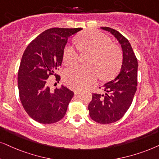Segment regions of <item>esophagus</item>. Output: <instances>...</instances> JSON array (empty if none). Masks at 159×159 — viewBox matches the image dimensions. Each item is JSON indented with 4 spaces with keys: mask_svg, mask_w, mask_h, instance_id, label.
<instances>
[{
    "mask_svg": "<svg viewBox=\"0 0 159 159\" xmlns=\"http://www.w3.org/2000/svg\"><path fill=\"white\" fill-rule=\"evenodd\" d=\"M74 93H75V95H77V94H79L81 93V90H78V89H75L74 90Z\"/></svg>",
    "mask_w": 159,
    "mask_h": 159,
    "instance_id": "34e87169",
    "label": "esophagus"
}]
</instances>
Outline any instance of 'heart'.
<instances>
[{"mask_svg": "<svg viewBox=\"0 0 159 159\" xmlns=\"http://www.w3.org/2000/svg\"><path fill=\"white\" fill-rule=\"evenodd\" d=\"M82 52L92 54L88 62L89 67L68 68L64 73L66 83L73 89L81 90L87 88L97 80L109 79L119 72L122 62V54L119 47L111 40L98 31L84 32L76 39ZM63 59L66 65L71 66L78 61V52L73 46L68 45L64 49Z\"/></svg>", "mask_w": 159, "mask_h": 159, "instance_id": "b5f03b06", "label": "heart"}]
</instances>
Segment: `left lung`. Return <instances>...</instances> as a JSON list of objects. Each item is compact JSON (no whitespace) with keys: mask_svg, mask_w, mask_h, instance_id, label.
I'll return each instance as SVG.
<instances>
[{"mask_svg":"<svg viewBox=\"0 0 159 159\" xmlns=\"http://www.w3.org/2000/svg\"><path fill=\"white\" fill-rule=\"evenodd\" d=\"M100 29L114 36L122 50L120 73L102 86L105 94H92V100L88 106L89 116L94 121L109 124L121 119L131 105L137 86L138 62L131 45L124 36L111 28Z\"/></svg>","mask_w":159,"mask_h":159,"instance_id":"obj_1","label":"left lung"}]
</instances>
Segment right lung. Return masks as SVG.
I'll return each mask as SVG.
<instances>
[{
  "label": "right lung",
  "mask_w": 159,
  "mask_h": 159,
  "mask_svg": "<svg viewBox=\"0 0 159 159\" xmlns=\"http://www.w3.org/2000/svg\"><path fill=\"white\" fill-rule=\"evenodd\" d=\"M78 29L52 28L40 34L28 45L18 70V89L24 109L39 123L51 124L61 120L67 111L73 92L66 86L51 91L48 78L60 76L56 72L61 66L68 38Z\"/></svg>",
  "instance_id": "add662e5"
}]
</instances>
